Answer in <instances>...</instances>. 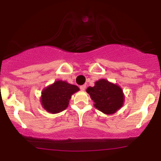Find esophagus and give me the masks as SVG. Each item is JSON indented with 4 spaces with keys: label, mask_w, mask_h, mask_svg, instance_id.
<instances>
[{
    "label": "esophagus",
    "mask_w": 161,
    "mask_h": 161,
    "mask_svg": "<svg viewBox=\"0 0 161 161\" xmlns=\"http://www.w3.org/2000/svg\"><path fill=\"white\" fill-rule=\"evenodd\" d=\"M86 88V85H83V86H80V89L81 91H85Z\"/></svg>",
    "instance_id": "esophagus-1"
}]
</instances>
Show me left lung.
Here are the masks:
<instances>
[{"label": "left lung", "instance_id": "left-lung-1", "mask_svg": "<svg viewBox=\"0 0 161 161\" xmlns=\"http://www.w3.org/2000/svg\"><path fill=\"white\" fill-rule=\"evenodd\" d=\"M86 92L95 103V108L108 115L115 114L124 103L125 96L122 88L105 79L96 81L95 86H89Z\"/></svg>", "mask_w": 161, "mask_h": 161}]
</instances>
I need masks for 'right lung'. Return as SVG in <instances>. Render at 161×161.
I'll use <instances>...</instances> for the list:
<instances>
[{
  "mask_svg": "<svg viewBox=\"0 0 161 161\" xmlns=\"http://www.w3.org/2000/svg\"><path fill=\"white\" fill-rule=\"evenodd\" d=\"M78 91L79 87L75 85L66 81H55L42 90L41 96L42 108L50 114H58L67 108L71 96Z\"/></svg>",
  "mask_w": 161,
  "mask_h": 161,
  "instance_id": "1",
  "label": "right lung"
}]
</instances>
